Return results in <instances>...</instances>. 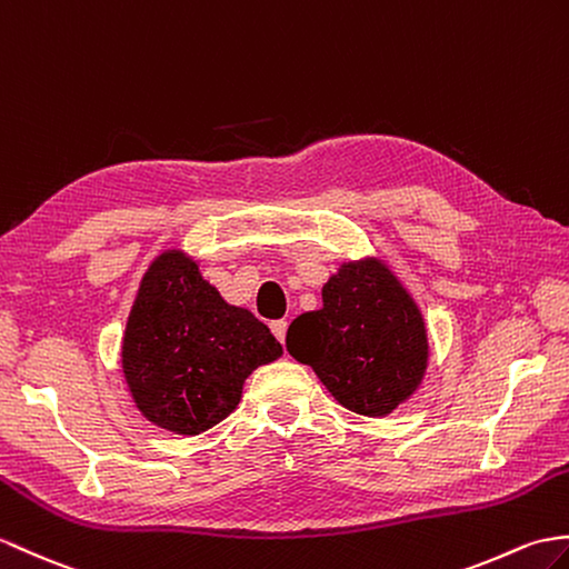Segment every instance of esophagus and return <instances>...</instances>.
Returning <instances> with one entry per match:
<instances>
[{"label": "esophagus", "instance_id": "obj_1", "mask_svg": "<svg viewBox=\"0 0 569 569\" xmlns=\"http://www.w3.org/2000/svg\"><path fill=\"white\" fill-rule=\"evenodd\" d=\"M271 332H273V337L281 341H286V332H288V322L286 320H276V322H271Z\"/></svg>", "mask_w": 569, "mask_h": 569}]
</instances>
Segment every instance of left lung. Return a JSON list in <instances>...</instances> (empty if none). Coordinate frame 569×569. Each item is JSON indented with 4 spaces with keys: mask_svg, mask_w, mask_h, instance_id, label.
<instances>
[{
    "mask_svg": "<svg viewBox=\"0 0 569 569\" xmlns=\"http://www.w3.org/2000/svg\"><path fill=\"white\" fill-rule=\"evenodd\" d=\"M286 349L312 366L339 405L366 417L405 402L429 359L419 308L378 259L345 263L322 288V310L288 327Z\"/></svg>",
    "mask_w": 569,
    "mask_h": 569,
    "instance_id": "obj_1",
    "label": "left lung"
}]
</instances>
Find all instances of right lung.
<instances>
[{
	"label": "right lung",
	"instance_id": "add662e5",
	"mask_svg": "<svg viewBox=\"0 0 569 569\" xmlns=\"http://www.w3.org/2000/svg\"><path fill=\"white\" fill-rule=\"evenodd\" d=\"M283 353L269 327L228 306L198 263L169 249L144 273L123 337V373L152 425L196 436L228 417L247 376Z\"/></svg>",
	"mask_w": 569,
	"mask_h": 569
}]
</instances>
